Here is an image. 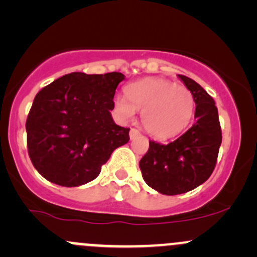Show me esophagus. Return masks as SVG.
Listing matches in <instances>:
<instances>
[{
	"instance_id": "obj_1",
	"label": "esophagus",
	"mask_w": 257,
	"mask_h": 257,
	"mask_svg": "<svg viewBox=\"0 0 257 257\" xmlns=\"http://www.w3.org/2000/svg\"><path fill=\"white\" fill-rule=\"evenodd\" d=\"M138 136H139V131H137V129L132 128L131 132H129V137H131L132 141H133V139H136Z\"/></svg>"
}]
</instances>
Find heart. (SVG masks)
<instances>
[{"instance_id":"heart-1","label":"heart","mask_w":257,"mask_h":257,"mask_svg":"<svg viewBox=\"0 0 257 257\" xmlns=\"http://www.w3.org/2000/svg\"><path fill=\"white\" fill-rule=\"evenodd\" d=\"M125 95H118L114 105L121 118L132 119L142 110V124L152 137H177L191 121L195 100L185 87L163 78H144L125 87Z\"/></svg>"}]
</instances>
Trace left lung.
Masks as SVG:
<instances>
[{"label": "left lung", "mask_w": 257, "mask_h": 257, "mask_svg": "<svg viewBox=\"0 0 257 257\" xmlns=\"http://www.w3.org/2000/svg\"><path fill=\"white\" fill-rule=\"evenodd\" d=\"M178 77L193 93L196 121L172 143L149 141V149L139 162L145 183L164 195L186 193L205 183L216 164L222 139L214 99L195 80Z\"/></svg>", "instance_id": "obj_1"}]
</instances>
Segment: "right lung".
Instances as JSON below:
<instances>
[{
    "label": "right lung",
    "instance_id": "add662e5",
    "mask_svg": "<svg viewBox=\"0 0 257 257\" xmlns=\"http://www.w3.org/2000/svg\"><path fill=\"white\" fill-rule=\"evenodd\" d=\"M119 72H73L42 88L26 121L28 155L43 178L61 186L94 180L110 154L129 142V128L114 123L110 110Z\"/></svg>",
    "mask_w": 257,
    "mask_h": 257
}]
</instances>
